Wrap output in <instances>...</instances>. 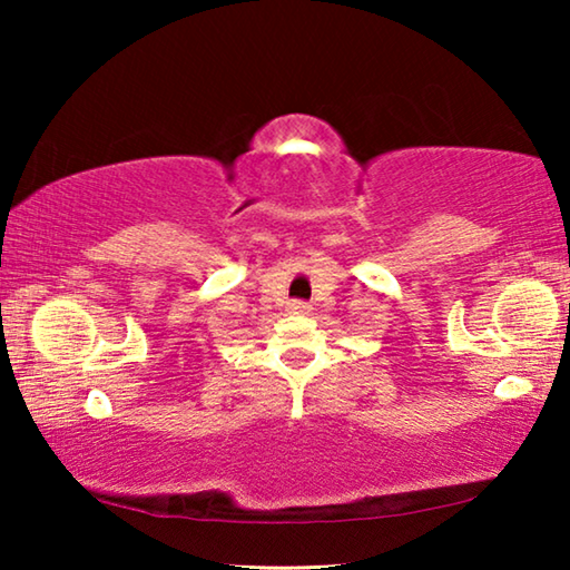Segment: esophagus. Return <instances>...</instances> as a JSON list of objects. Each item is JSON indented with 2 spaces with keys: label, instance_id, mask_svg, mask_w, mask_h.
<instances>
[{
  "label": "esophagus",
  "instance_id": "1",
  "mask_svg": "<svg viewBox=\"0 0 570 570\" xmlns=\"http://www.w3.org/2000/svg\"><path fill=\"white\" fill-rule=\"evenodd\" d=\"M286 308L292 314H308V312H312V306H308L306 302H298V298H296V302H288Z\"/></svg>",
  "mask_w": 570,
  "mask_h": 570
}]
</instances>
